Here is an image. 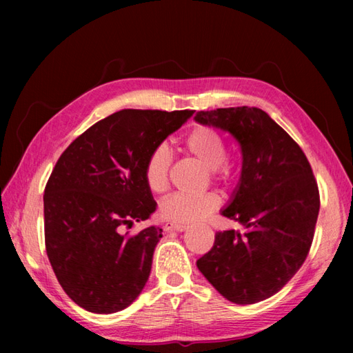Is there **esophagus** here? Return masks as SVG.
<instances>
[{"label":"esophagus","mask_w":353,"mask_h":353,"mask_svg":"<svg viewBox=\"0 0 353 353\" xmlns=\"http://www.w3.org/2000/svg\"><path fill=\"white\" fill-rule=\"evenodd\" d=\"M186 229H188V226H186V224H177V223H165V226H163L165 232H171V230L183 232Z\"/></svg>","instance_id":"obj_1"}]
</instances>
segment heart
Wrapping results in <instances>:
<instances>
[{"mask_svg": "<svg viewBox=\"0 0 353 353\" xmlns=\"http://www.w3.org/2000/svg\"><path fill=\"white\" fill-rule=\"evenodd\" d=\"M185 150L205 168L211 170L216 181H228L230 167L226 162V142L221 134L206 125H197L186 134ZM171 154L165 145H157L148 154L144 167V177L148 190L161 194L168 186V172ZM220 206L216 194L208 192L203 196H185L174 194L165 199L159 206L163 220L177 224H190L206 219Z\"/></svg>", "mask_w": 353, "mask_h": 353, "instance_id": "b5f03b06", "label": "heart"}]
</instances>
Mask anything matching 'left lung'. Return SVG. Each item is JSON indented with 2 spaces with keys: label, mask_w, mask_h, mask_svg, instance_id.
Here are the masks:
<instances>
[{
  "label": "left lung",
  "mask_w": 353,
  "mask_h": 353,
  "mask_svg": "<svg viewBox=\"0 0 353 353\" xmlns=\"http://www.w3.org/2000/svg\"><path fill=\"white\" fill-rule=\"evenodd\" d=\"M194 119L230 133L241 147V176L221 215L245 229L216 232L197 267L229 302L265 301L308 256L320 209L311 165L297 142L258 108L200 110Z\"/></svg>",
  "instance_id": "left-lung-1"
}]
</instances>
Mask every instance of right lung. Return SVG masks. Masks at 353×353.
Segmentation results:
<instances>
[{
  "mask_svg": "<svg viewBox=\"0 0 353 353\" xmlns=\"http://www.w3.org/2000/svg\"><path fill=\"white\" fill-rule=\"evenodd\" d=\"M194 110L123 109L74 139L45 186V247L63 291L81 308L112 314L145 287L162 229L123 234L157 203L144 167L152 150Z\"/></svg>",
  "mask_w": 353,
  "mask_h": 353,
  "instance_id": "1",
  "label": "right lung"
}]
</instances>
